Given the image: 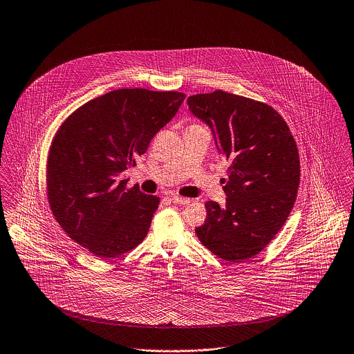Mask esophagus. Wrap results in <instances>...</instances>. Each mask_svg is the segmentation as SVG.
<instances>
[{"instance_id":"34e87169","label":"esophagus","mask_w":354,"mask_h":354,"mask_svg":"<svg viewBox=\"0 0 354 354\" xmlns=\"http://www.w3.org/2000/svg\"><path fill=\"white\" fill-rule=\"evenodd\" d=\"M171 201L174 204H179V205H187L192 203L190 198H186V197H180V196H172L171 197Z\"/></svg>"}]
</instances>
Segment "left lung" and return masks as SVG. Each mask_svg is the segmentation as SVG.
I'll list each match as a JSON object with an SVG mask.
<instances>
[{
  "label": "left lung",
  "mask_w": 354,
  "mask_h": 354,
  "mask_svg": "<svg viewBox=\"0 0 354 354\" xmlns=\"http://www.w3.org/2000/svg\"><path fill=\"white\" fill-rule=\"evenodd\" d=\"M208 123L221 154L231 161L225 208L208 201L196 234L217 257L241 263L259 254L279 232L299 186V154L291 131L271 105L216 90L187 98Z\"/></svg>",
  "instance_id": "left-lung-1"
}]
</instances>
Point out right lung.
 <instances>
[{
    "label": "right lung",
    "instance_id": "1",
    "mask_svg": "<svg viewBox=\"0 0 354 354\" xmlns=\"http://www.w3.org/2000/svg\"><path fill=\"white\" fill-rule=\"evenodd\" d=\"M185 98L179 91L113 90L73 111L55 134L48 201L67 235L95 257H118L145 239L160 197L127 187L119 175L137 164Z\"/></svg>",
    "mask_w": 354,
    "mask_h": 354
}]
</instances>
